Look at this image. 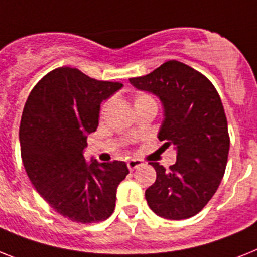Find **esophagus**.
<instances>
[{
	"instance_id": "34e87169",
	"label": "esophagus",
	"mask_w": 257,
	"mask_h": 257,
	"mask_svg": "<svg viewBox=\"0 0 257 257\" xmlns=\"http://www.w3.org/2000/svg\"><path fill=\"white\" fill-rule=\"evenodd\" d=\"M144 163L142 162V160H139V159H131V160H128L127 162V167H128V169L130 171H134V169L139 168V167H142Z\"/></svg>"
}]
</instances>
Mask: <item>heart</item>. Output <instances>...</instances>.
<instances>
[{
  "label": "heart",
  "mask_w": 257,
  "mask_h": 257,
  "mask_svg": "<svg viewBox=\"0 0 257 257\" xmlns=\"http://www.w3.org/2000/svg\"><path fill=\"white\" fill-rule=\"evenodd\" d=\"M151 97L148 94H141V95H138L137 98H135V102H134V105H138V103H141V102H144V101H151Z\"/></svg>",
  "instance_id": "1"
}]
</instances>
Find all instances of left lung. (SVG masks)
<instances>
[{"label": "left lung", "instance_id": "left-lung-1", "mask_svg": "<svg viewBox=\"0 0 257 257\" xmlns=\"http://www.w3.org/2000/svg\"><path fill=\"white\" fill-rule=\"evenodd\" d=\"M130 84L160 99L164 119L158 138L177 154L169 169L150 163L156 181L146 190L148 206L165 219H188L211 200L227 164L230 138L219 94L200 72L176 60Z\"/></svg>", "mask_w": 257, "mask_h": 257}]
</instances>
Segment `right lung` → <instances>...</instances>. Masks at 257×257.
Masks as SVG:
<instances>
[{
	"label": "right lung",
	"instance_id": "add662e5",
	"mask_svg": "<svg viewBox=\"0 0 257 257\" xmlns=\"http://www.w3.org/2000/svg\"><path fill=\"white\" fill-rule=\"evenodd\" d=\"M122 86L76 68H56L34 86L23 109L19 142L30 181L55 211L77 223L107 219L116 188L128 175L124 162L88 163L84 158L101 102Z\"/></svg>",
	"mask_w": 257,
	"mask_h": 257
}]
</instances>
